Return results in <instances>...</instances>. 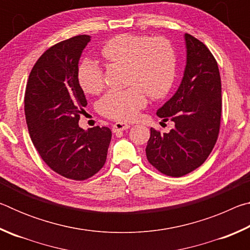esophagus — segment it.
Segmentation results:
<instances>
[{"instance_id": "esophagus-1", "label": "esophagus", "mask_w": 250, "mask_h": 250, "mask_svg": "<svg viewBox=\"0 0 250 250\" xmlns=\"http://www.w3.org/2000/svg\"><path fill=\"white\" fill-rule=\"evenodd\" d=\"M129 128H130L129 124H125V122H116V124L112 125V131L113 132H118V131H124Z\"/></svg>"}]
</instances>
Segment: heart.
<instances>
[{"label": "heart", "mask_w": 250, "mask_h": 250, "mask_svg": "<svg viewBox=\"0 0 250 250\" xmlns=\"http://www.w3.org/2000/svg\"><path fill=\"white\" fill-rule=\"evenodd\" d=\"M100 53L108 62L128 64V83L132 84L125 89L110 90L101 98L99 110L104 117L120 121L132 119L146 104V92L151 98H161L170 90L176 57L171 43L163 37L120 34L105 42ZM77 78L88 94H99L104 87L103 68L92 58L82 61Z\"/></svg>", "instance_id": "b5f03b06"}]
</instances>
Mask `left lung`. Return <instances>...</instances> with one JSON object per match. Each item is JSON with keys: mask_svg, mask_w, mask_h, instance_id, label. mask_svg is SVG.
<instances>
[{"mask_svg": "<svg viewBox=\"0 0 250 250\" xmlns=\"http://www.w3.org/2000/svg\"><path fill=\"white\" fill-rule=\"evenodd\" d=\"M186 66L180 87L156 115L174 122L168 133L151 128L147 161L168 176L201 167L217 141L222 116V83L216 59L195 37L185 34Z\"/></svg>", "mask_w": 250, "mask_h": 250, "instance_id": "obj_1", "label": "left lung"}]
</instances>
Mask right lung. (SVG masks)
Masks as SVG:
<instances>
[{
  "label": "right lung",
  "instance_id": "add662e5",
  "mask_svg": "<svg viewBox=\"0 0 250 250\" xmlns=\"http://www.w3.org/2000/svg\"><path fill=\"white\" fill-rule=\"evenodd\" d=\"M89 35H78L52 46L29 74L24 109L29 135L44 162L67 179L83 181L104 166L111 130L78 125L87 100L77 70Z\"/></svg>",
  "mask_w": 250,
  "mask_h": 250
}]
</instances>
